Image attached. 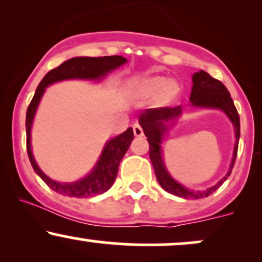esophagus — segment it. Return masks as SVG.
I'll return each instance as SVG.
<instances>
[{"label":"esophagus","instance_id":"34e87169","mask_svg":"<svg viewBox=\"0 0 262 262\" xmlns=\"http://www.w3.org/2000/svg\"><path fill=\"white\" fill-rule=\"evenodd\" d=\"M133 132H134V135L135 137H143V129H141V127L138 123H135V124L133 125Z\"/></svg>","mask_w":262,"mask_h":262}]
</instances>
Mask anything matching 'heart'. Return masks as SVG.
<instances>
[{"instance_id":"b5f03b06","label":"heart","mask_w":262,"mask_h":262,"mask_svg":"<svg viewBox=\"0 0 262 262\" xmlns=\"http://www.w3.org/2000/svg\"><path fill=\"white\" fill-rule=\"evenodd\" d=\"M128 93L135 100H150L155 97L158 106L166 107L179 100L181 87L175 80L167 79L161 75H149L138 77L128 86Z\"/></svg>"}]
</instances>
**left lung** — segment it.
<instances>
[{
	"label": "left lung",
	"mask_w": 262,
	"mask_h": 262,
	"mask_svg": "<svg viewBox=\"0 0 262 262\" xmlns=\"http://www.w3.org/2000/svg\"><path fill=\"white\" fill-rule=\"evenodd\" d=\"M192 90L191 96H189V102L191 106L194 108H207V110H221L227 114L228 118L234 125V132H235V145H234L233 158L229 170L227 175L221 180L214 186L204 189H189L181 185L170 175L165 166L164 158H162V141L164 137L169 132V128L172 127L173 122L179 119L182 114L181 106L173 108L162 107V108H149V110L143 111L139 116V124L143 128L144 134L149 141V156L151 160L152 167H154L155 176L158 182L166 192L171 194H175L177 197L193 198V200H200V198L208 197L213 192L223 185V182L230 176L231 169L234 166V162L236 159L237 144H239L240 137V118L234 102L231 100L230 93L221 81L213 79L206 71L201 70L193 74L192 76Z\"/></svg>",
	"instance_id": "left-lung-1"
}]
</instances>
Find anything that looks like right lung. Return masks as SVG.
Segmentation results:
<instances>
[{
  "label": "right lung",
  "instance_id": "right-lung-1",
  "mask_svg": "<svg viewBox=\"0 0 262 262\" xmlns=\"http://www.w3.org/2000/svg\"><path fill=\"white\" fill-rule=\"evenodd\" d=\"M128 60L123 56H102V58H89V56H76L69 59L53 69L43 77L37 90L34 97L29 103L26 116V132H27V151H28L29 161L33 169L38 173L43 181L62 196L85 198L102 194L111 188L118 172L119 162L123 159L127 150L130 146L132 140L134 139L133 129L128 128L124 133L117 135L113 139H110L104 145L100 159L96 162L91 172L85 177L75 182H58L47 176L40 167L38 166L32 152L31 145V132L35 112H37L39 102L43 97L45 89L52 83L64 80H102L111 71L116 70L119 66L125 64Z\"/></svg>",
  "mask_w": 262,
  "mask_h": 262
}]
</instances>
